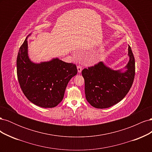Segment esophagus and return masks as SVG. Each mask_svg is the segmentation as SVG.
I'll use <instances>...</instances> for the list:
<instances>
[{"mask_svg":"<svg viewBox=\"0 0 152 152\" xmlns=\"http://www.w3.org/2000/svg\"><path fill=\"white\" fill-rule=\"evenodd\" d=\"M82 69L81 66H80V65L77 66V71H78V73H80V72H82Z\"/></svg>","mask_w":152,"mask_h":152,"instance_id":"obj_1","label":"esophagus"}]
</instances>
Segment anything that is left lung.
Masks as SVG:
<instances>
[{
	"label": "left lung",
	"instance_id": "left-lung-1",
	"mask_svg": "<svg viewBox=\"0 0 152 152\" xmlns=\"http://www.w3.org/2000/svg\"><path fill=\"white\" fill-rule=\"evenodd\" d=\"M126 66L115 70L101 61L82 71L85 82L86 98L96 108H107L118 103L129 91L135 75V60L131 47Z\"/></svg>",
	"mask_w": 152,
	"mask_h": 152
}]
</instances>
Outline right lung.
<instances>
[{"instance_id": "obj_1", "label": "right lung", "mask_w": 152, "mask_h": 152, "mask_svg": "<svg viewBox=\"0 0 152 152\" xmlns=\"http://www.w3.org/2000/svg\"><path fill=\"white\" fill-rule=\"evenodd\" d=\"M18 52L17 76L21 89L30 102L42 108H53L63 99L69 81L77 73L75 65L53 58L39 63L31 61L27 39Z\"/></svg>"}]
</instances>
